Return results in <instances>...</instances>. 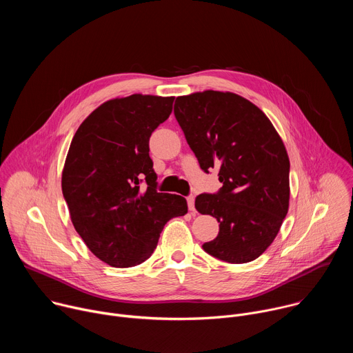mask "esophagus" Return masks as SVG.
Returning a JSON list of instances; mask_svg holds the SVG:
<instances>
[{"label":"esophagus","mask_w":353,"mask_h":353,"mask_svg":"<svg viewBox=\"0 0 353 353\" xmlns=\"http://www.w3.org/2000/svg\"><path fill=\"white\" fill-rule=\"evenodd\" d=\"M187 204H188V211L191 214H195V207H194V195L187 196Z\"/></svg>","instance_id":"34e87169"}]
</instances>
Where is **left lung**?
<instances>
[{"instance_id": "1", "label": "left lung", "mask_w": 353, "mask_h": 353, "mask_svg": "<svg viewBox=\"0 0 353 353\" xmlns=\"http://www.w3.org/2000/svg\"><path fill=\"white\" fill-rule=\"evenodd\" d=\"M174 116L199 168L219 169V191L195 198L196 211L219 222L204 251L230 264L259 259L289 208L290 165L281 137L256 105L230 92L179 96Z\"/></svg>"}]
</instances>
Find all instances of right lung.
<instances>
[{"label": "right lung", "mask_w": 353, "mask_h": 353, "mask_svg": "<svg viewBox=\"0 0 353 353\" xmlns=\"http://www.w3.org/2000/svg\"><path fill=\"white\" fill-rule=\"evenodd\" d=\"M173 100L150 94L109 100L88 116L70 145L61 187L72 225L112 267L148 260L165 225L187 214L184 196L158 192L149 157V138L170 116Z\"/></svg>", "instance_id": "1"}]
</instances>
